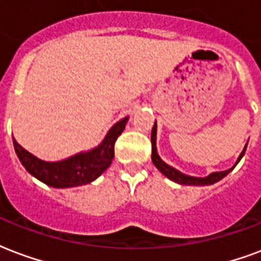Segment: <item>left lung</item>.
I'll return each instance as SVG.
<instances>
[{
	"label": "left lung",
	"instance_id": "obj_1",
	"mask_svg": "<svg viewBox=\"0 0 261 261\" xmlns=\"http://www.w3.org/2000/svg\"><path fill=\"white\" fill-rule=\"evenodd\" d=\"M150 138H152V162H153V164L156 166L157 170L160 171L163 175H166L167 178H170L171 180L176 182V184L189 185V186H190V185H192V186H204V185H212V184H215V182L220 180V179L224 178V176H226V175H227L230 171L234 170V167L237 166V163L241 160L242 156H244V153H245V150H246V145H245V148H244L242 153L240 154V157H238L237 163L234 164V167H232V168H230V170L222 171V172H214V174L208 175L206 178H196V176H189V175H185V174H182V172H179L178 170H175V168L170 167L168 164H166V163L163 162L162 159H160V156L157 154V149H156V123L153 124L152 137H150Z\"/></svg>",
	"mask_w": 261,
	"mask_h": 261
}]
</instances>
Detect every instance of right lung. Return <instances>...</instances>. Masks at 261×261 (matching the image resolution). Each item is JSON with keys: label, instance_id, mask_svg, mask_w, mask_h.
<instances>
[{"label": "right lung", "instance_id": "add662e5", "mask_svg": "<svg viewBox=\"0 0 261 261\" xmlns=\"http://www.w3.org/2000/svg\"><path fill=\"white\" fill-rule=\"evenodd\" d=\"M128 117H124L109 130L105 139L90 152L77 153L63 162H42L20 146L13 138L16 154L30 174L53 188H73L93 182L102 174L113 160L115 142L122 134Z\"/></svg>", "mask_w": 261, "mask_h": 261}]
</instances>
